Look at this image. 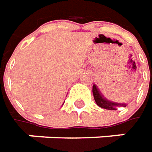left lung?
I'll use <instances>...</instances> for the list:
<instances>
[{
	"instance_id": "8db88e82",
	"label": "left lung",
	"mask_w": 152,
	"mask_h": 152,
	"mask_svg": "<svg viewBox=\"0 0 152 152\" xmlns=\"http://www.w3.org/2000/svg\"><path fill=\"white\" fill-rule=\"evenodd\" d=\"M92 93H93L95 102L100 107L108 109V110H116L117 107L126 106V104H124V103H116V102H112L107 100L105 97H102V94L98 91L97 87L95 85H93L92 86Z\"/></svg>"
}]
</instances>
